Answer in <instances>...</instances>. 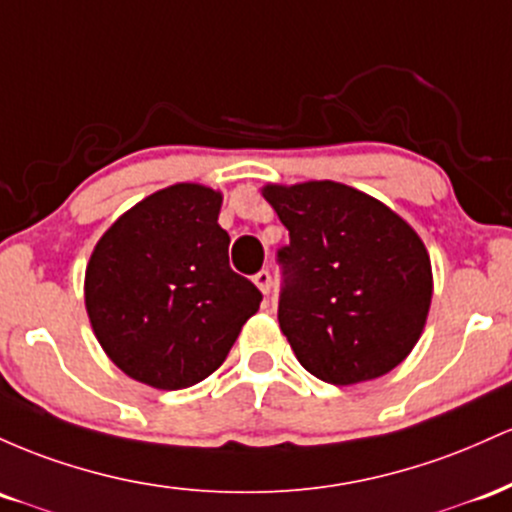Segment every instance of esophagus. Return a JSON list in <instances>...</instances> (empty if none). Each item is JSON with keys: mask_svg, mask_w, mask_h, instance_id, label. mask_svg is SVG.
Instances as JSON below:
<instances>
[{"mask_svg": "<svg viewBox=\"0 0 512 512\" xmlns=\"http://www.w3.org/2000/svg\"><path fill=\"white\" fill-rule=\"evenodd\" d=\"M254 283H256L258 290L263 292V295H268V292H271V287H273L271 273H268V271H258V273L254 275Z\"/></svg>", "mask_w": 512, "mask_h": 512, "instance_id": "obj_1", "label": "esophagus"}]
</instances>
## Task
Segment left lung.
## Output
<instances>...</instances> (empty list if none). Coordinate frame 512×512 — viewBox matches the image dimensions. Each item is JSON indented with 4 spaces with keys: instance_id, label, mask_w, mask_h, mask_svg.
<instances>
[{
    "instance_id": "8db88e82",
    "label": "left lung",
    "mask_w": 512,
    "mask_h": 512,
    "mask_svg": "<svg viewBox=\"0 0 512 512\" xmlns=\"http://www.w3.org/2000/svg\"><path fill=\"white\" fill-rule=\"evenodd\" d=\"M290 244L278 321L307 372L358 384L394 370L421 338L433 297L421 237L372 195L336 181L266 186Z\"/></svg>"
}]
</instances>
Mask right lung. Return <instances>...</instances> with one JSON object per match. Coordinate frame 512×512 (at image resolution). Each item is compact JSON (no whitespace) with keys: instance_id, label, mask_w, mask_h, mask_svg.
Segmentation results:
<instances>
[{"instance_id":"add662e5","label":"right lung","mask_w":512,"mask_h":512,"mask_svg":"<svg viewBox=\"0 0 512 512\" xmlns=\"http://www.w3.org/2000/svg\"><path fill=\"white\" fill-rule=\"evenodd\" d=\"M222 195L176 183L120 215L96 244L84 302L101 348L132 380L186 389L225 363L263 295L229 268Z\"/></svg>"}]
</instances>
